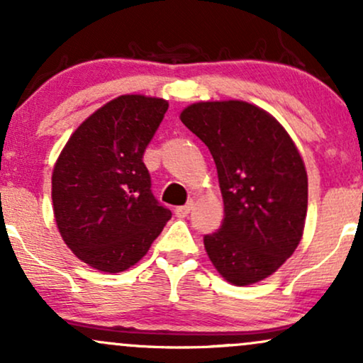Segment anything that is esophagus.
Wrapping results in <instances>:
<instances>
[{
  "instance_id": "esophagus-1",
  "label": "esophagus",
  "mask_w": 363,
  "mask_h": 363,
  "mask_svg": "<svg viewBox=\"0 0 363 363\" xmlns=\"http://www.w3.org/2000/svg\"><path fill=\"white\" fill-rule=\"evenodd\" d=\"M191 210H193V203H187V205H184V206L176 208V215L179 216V218H186V216L191 213Z\"/></svg>"
}]
</instances>
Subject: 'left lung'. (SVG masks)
Listing matches in <instances>:
<instances>
[{"instance_id":"8db88e82","label":"left lung","mask_w":363,"mask_h":363,"mask_svg":"<svg viewBox=\"0 0 363 363\" xmlns=\"http://www.w3.org/2000/svg\"><path fill=\"white\" fill-rule=\"evenodd\" d=\"M179 118L210 148L223 196L222 227L205 237L208 257L232 285L264 280L303 235L307 170L297 145L244 101L194 102Z\"/></svg>"}]
</instances>
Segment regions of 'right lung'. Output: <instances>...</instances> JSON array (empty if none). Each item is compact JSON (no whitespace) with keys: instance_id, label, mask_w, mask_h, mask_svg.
<instances>
[{"instance_id":"obj_1","label":"right lung","mask_w":363,"mask_h":363,"mask_svg":"<svg viewBox=\"0 0 363 363\" xmlns=\"http://www.w3.org/2000/svg\"><path fill=\"white\" fill-rule=\"evenodd\" d=\"M169 102L126 94L73 131L52 169V211L65 244L104 273L136 264L169 222L150 191L143 153Z\"/></svg>"}]
</instances>
